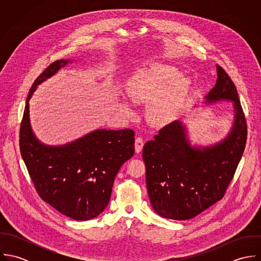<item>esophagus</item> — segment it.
Listing matches in <instances>:
<instances>
[{"mask_svg":"<svg viewBox=\"0 0 261 261\" xmlns=\"http://www.w3.org/2000/svg\"><path fill=\"white\" fill-rule=\"evenodd\" d=\"M144 141H143V139L142 138H137L136 139V142H135V149H136V152H141L142 151V149H143V147H144Z\"/></svg>","mask_w":261,"mask_h":261,"instance_id":"34e87169","label":"esophagus"}]
</instances>
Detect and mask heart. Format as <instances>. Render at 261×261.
Here are the masks:
<instances>
[{
	"label": "heart",
	"instance_id": "1",
	"mask_svg": "<svg viewBox=\"0 0 261 261\" xmlns=\"http://www.w3.org/2000/svg\"><path fill=\"white\" fill-rule=\"evenodd\" d=\"M190 85V80L182 77L177 68L154 64L140 70L130 79L127 92L135 102H149L148 118L152 125L166 127L180 115ZM120 110L126 117H132L135 113L132 102L125 98L120 103Z\"/></svg>",
	"mask_w": 261,
	"mask_h": 261
}]
</instances>
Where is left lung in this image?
Here are the masks:
<instances>
[{"mask_svg":"<svg viewBox=\"0 0 261 261\" xmlns=\"http://www.w3.org/2000/svg\"><path fill=\"white\" fill-rule=\"evenodd\" d=\"M216 70V84L203 103L232 102L227 136L209 146L193 145L185 122L175 120L143 149L149 201L164 218L192 219L221 200L245 149L246 120L236 87L222 67Z\"/></svg>","mask_w":261,"mask_h":261,"instance_id":"8db88e82","label":"left lung"}]
</instances>
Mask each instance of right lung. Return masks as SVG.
<instances>
[{"mask_svg":"<svg viewBox=\"0 0 261 261\" xmlns=\"http://www.w3.org/2000/svg\"><path fill=\"white\" fill-rule=\"evenodd\" d=\"M73 61L53 62L33 83L20 128V150L41 199L71 219L86 221L109 205L117 172L135 153V132L98 128L60 146L38 139L29 101L38 85Z\"/></svg>","mask_w":261,"mask_h":261,"instance_id":"obj_1","label":"right lung"}]
</instances>
